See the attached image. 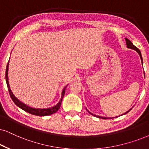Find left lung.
<instances>
[{
  "instance_id": "1",
  "label": "left lung",
  "mask_w": 149,
  "mask_h": 149,
  "mask_svg": "<svg viewBox=\"0 0 149 149\" xmlns=\"http://www.w3.org/2000/svg\"><path fill=\"white\" fill-rule=\"evenodd\" d=\"M125 40H126V42H127V47H128V48H129V49H134V50L136 51V52H137V53H138L139 55H140V56L141 61H142V63H143V60H142V54H141V52H140V49H139L138 48H137L136 47H135V46H134V45H133V43L131 42V41H130V40H129V39L125 38ZM86 110H87V109H86ZM131 110V109H130V110L128 111H127L126 113H125V114H127V113H129ZM87 111H88V110H87ZM88 112L90 114H91V115H93V116H94L97 117V118H102V119H107V118H107V117H101V116H96V115H93V113H91V112L88 111Z\"/></svg>"
}]
</instances>
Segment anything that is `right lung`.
Instances as JSON below:
<instances>
[{
	"label": "right lung",
	"mask_w": 149,
	"mask_h": 149,
	"mask_svg": "<svg viewBox=\"0 0 149 149\" xmlns=\"http://www.w3.org/2000/svg\"><path fill=\"white\" fill-rule=\"evenodd\" d=\"M9 62L7 63V67H6V72H5V79H6V82L7 88H8V91L9 92V95H10L11 98L12 99V100L14 101V102L16 104L18 107H20V109H22V110H24V111L29 113L35 115V116H49V115H52L53 113H55L58 111V109H60V107L61 106L62 100H63V96L65 95V89L67 88V86H65V88H63V92H62V96L61 100L59 101V102L58 103L56 106L51 107V108H47V109H35L32 108V107H28L27 105H26L24 103H22V102H20L19 100H18L16 97L14 96V95L13 94L12 91H11L10 86H9V81H8V67H9Z\"/></svg>",
	"instance_id": "1"
}]
</instances>
